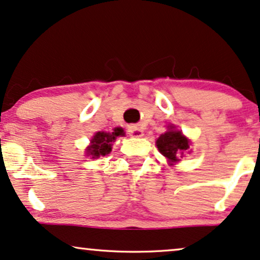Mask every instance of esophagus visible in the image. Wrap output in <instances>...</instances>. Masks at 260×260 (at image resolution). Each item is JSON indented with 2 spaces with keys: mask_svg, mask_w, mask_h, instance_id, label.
I'll use <instances>...</instances> for the list:
<instances>
[{
  "mask_svg": "<svg viewBox=\"0 0 260 260\" xmlns=\"http://www.w3.org/2000/svg\"><path fill=\"white\" fill-rule=\"evenodd\" d=\"M128 134H129V136L133 137V138H140V137L144 136L143 129H141V128L138 127V126H131L129 128H128Z\"/></svg>",
  "mask_w": 260,
  "mask_h": 260,
  "instance_id": "1",
  "label": "esophagus"
}]
</instances>
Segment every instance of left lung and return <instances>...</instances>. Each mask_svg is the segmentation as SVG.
<instances>
[{"label":"left lung","instance_id":"obj_1","mask_svg":"<svg viewBox=\"0 0 260 260\" xmlns=\"http://www.w3.org/2000/svg\"><path fill=\"white\" fill-rule=\"evenodd\" d=\"M157 147L160 153L169 159V161H178L184 151L189 148V140L183 136L182 132L175 131L174 127L169 132L161 134L157 140Z\"/></svg>","mask_w":260,"mask_h":260}]
</instances>
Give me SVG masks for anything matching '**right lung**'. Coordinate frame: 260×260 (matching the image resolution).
<instances>
[{"label":"right lung","instance_id":"1","mask_svg":"<svg viewBox=\"0 0 260 260\" xmlns=\"http://www.w3.org/2000/svg\"><path fill=\"white\" fill-rule=\"evenodd\" d=\"M119 136H123V131L121 128H116L112 133L98 132L91 139V145L86 148V152L92 158H99L100 155L108 154L112 151L113 143Z\"/></svg>","mask_w":260,"mask_h":260}]
</instances>
